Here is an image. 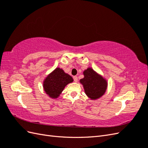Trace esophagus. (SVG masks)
<instances>
[{"mask_svg": "<svg viewBox=\"0 0 148 148\" xmlns=\"http://www.w3.org/2000/svg\"><path fill=\"white\" fill-rule=\"evenodd\" d=\"M73 79H74L75 82H78V77L75 76V77H73Z\"/></svg>", "mask_w": 148, "mask_h": 148, "instance_id": "1", "label": "esophagus"}]
</instances>
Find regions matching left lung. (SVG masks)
Returning a JSON list of instances; mask_svg holds the SVG:
<instances>
[{
  "label": "left lung",
  "instance_id": "1",
  "mask_svg": "<svg viewBox=\"0 0 148 148\" xmlns=\"http://www.w3.org/2000/svg\"><path fill=\"white\" fill-rule=\"evenodd\" d=\"M84 78L79 80L84 92L91 100H97L104 95L107 88V79L91 67L84 70Z\"/></svg>",
  "mask_w": 148,
  "mask_h": 148
}]
</instances>
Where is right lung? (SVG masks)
I'll list each match as a JSON object with an SVG mask.
<instances>
[{"label":"right lung","instance_id":"add662e5","mask_svg":"<svg viewBox=\"0 0 148 148\" xmlns=\"http://www.w3.org/2000/svg\"><path fill=\"white\" fill-rule=\"evenodd\" d=\"M73 82V79L70 75L57 67L44 78L42 86L49 97L57 99L60 96L66 85Z\"/></svg>","mask_w":148,"mask_h":148}]
</instances>
